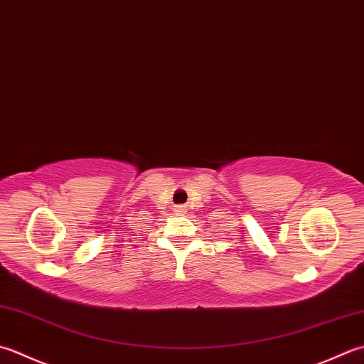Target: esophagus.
Segmentation results:
<instances>
[{
	"mask_svg": "<svg viewBox=\"0 0 364 364\" xmlns=\"http://www.w3.org/2000/svg\"><path fill=\"white\" fill-rule=\"evenodd\" d=\"M178 211H183V208H181V206H180V208H178Z\"/></svg>",
	"mask_w": 364,
	"mask_h": 364,
	"instance_id": "esophagus-1",
	"label": "esophagus"
}]
</instances>
